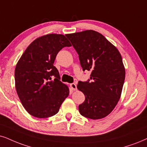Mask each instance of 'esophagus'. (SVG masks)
<instances>
[{"label": "esophagus", "mask_w": 147, "mask_h": 147, "mask_svg": "<svg viewBox=\"0 0 147 147\" xmlns=\"http://www.w3.org/2000/svg\"><path fill=\"white\" fill-rule=\"evenodd\" d=\"M70 86L71 87V89L72 90L75 91L77 90V85L75 84V83H71V84H70Z\"/></svg>", "instance_id": "obj_1"}]
</instances>
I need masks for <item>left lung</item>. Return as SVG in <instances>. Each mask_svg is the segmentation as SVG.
Here are the masks:
<instances>
[{
  "label": "left lung",
  "instance_id": "8db88e82",
  "mask_svg": "<svg viewBox=\"0 0 147 147\" xmlns=\"http://www.w3.org/2000/svg\"><path fill=\"white\" fill-rule=\"evenodd\" d=\"M79 54L83 70L91 71L90 81H79L77 89L85 96L80 114L100 119L113 111L121 95L125 70L121 55L102 34L92 30L66 34Z\"/></svg>",
  "mask_w": 147,
  "mask_h": 147
}]
</instances>
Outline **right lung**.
<instances>
[{
    "mask_svg": "<svg viewBox=\"0 0 147 147\" xmlns=\"http://www.w3.org/2000/svg\"><path fill=\"white\" fill-rule=\"evenodd\" d=\"M70 46L64 35H44L29 45L17 63V94L24 109L32 116H53L69 95V88L60 81V74L53 63L57 53L63 47Z\"/></svg>",
    "mask_w": 147,
    "mask_h": 147,
    "instance_id": "obj_1",
    "label": "right lung"
}]
</instances>
